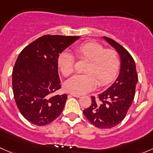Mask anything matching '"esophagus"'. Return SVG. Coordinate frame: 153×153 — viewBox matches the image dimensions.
Wrapping results in <instances>:
<instances>
[{
    "mask_svg": "<svg viewBox=\"0 0 153 153\" xmlns=\"http://www.w3.org/2000/svg\"><path fill=\"white\" fill-rule=\"evenodd\" d=\"M70 95H71V96L76 97V98H79V97H81V95H78V94H74V93H71Z\"/></svg>",
    "mask_w": 153,
    "mask_h": 153,
    "instance_id": "esophagus-1",
    "label": "esophagus"
}]
</instances>
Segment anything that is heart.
<instances>
[{
    "label": "heart",
    "instance_id": "obj_1",
    "mask_svg": "<svg viewBox=\"0 0 153 153\" xmlns=\"http://www.w3.org/2000/svg\"><path fill=\"white\" fill-rule=\"evenodd\" d=\"M75 52L81 59L87 61L84 75H76L66 82L65 88L71 93L81 95L96 87L109 84L116 76L120 67L117 52L112 49H104L96 42H86L77 46ZM58 64L63 75L69 76L73 72L75 58L68 52L58 56Z\"/></svg>",
    "mask_w": 153,
    "mask_h": 153
}]
</instances>
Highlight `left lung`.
Returning a JSON list of instances; mask_svg holds the SVG:
<instances>
[{
	"mask_svg": "<svg viewBox=\"0 0 153 153\" xmlns=\"http://www.w3.org/2000/svg\"><path fill=\"white\" fill-rule=\"evenodd\" d=\"M103 39L119 55V75L112 85L98 95V100L91 97L92 104L83 112L96 127L109 129L120 124L126 116L134 100L138 78L135 61L126 49L107 37Z\"/></svg>",
	"mask_w": 153,
	"mask_h": 153,
	"instance_id": "left-lung-1",
	"label": "left lung"
}]
</instances>
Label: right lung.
<instances>
[{
    "mask_svg": "<svg viewBox=\"0 0 153 153\" xmlns=\"http://www.w3.org/2000/svg\"><path fill=\"white\" fill-rule=\"evenodd\" d=\"M79 38L44 35L18 55L12 70V90L18 109L32 124H49L62 112L67 95H55L61 87L58 58Z\"/></svg>",
    "mask_w": 153,
    "mask_h": 153,
    "instance_id": "obj_1",
    "label": "right lung"
}]
</instances>
